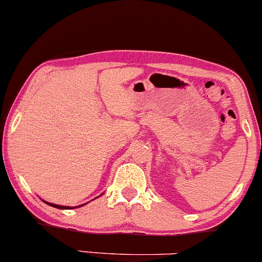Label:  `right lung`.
Returning <instances> with one entry per match:
<instances>
[{"label":"right lung","mask_w":262,"mask_h":262,"mask_svg":"<svg viewBox=\"0 0 262 262\" xmlns=\"http://www.w3.org/2000/svg\"><path fill=\"white\" fill-rule=\"evenodd\" d=\"M103 194V193H102ZM101 194V196H102ZM100 197V196H98ZM44 203H47V204H49V206H52V207H54V208H58V209H73V208H79V207H82V206H85V204H80V206H76V207H68V206H60V204H54V203H50V202H47V201H43Z\"/></svg>","instance_id":"right-lung-1"}]
</instances>
